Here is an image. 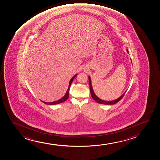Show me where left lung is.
Instances as JSON below:
<instances>
[{"label": "left lung", "instance_id": "left-lung-1", "mask_svg": "<svg viewBox=\"0 0 160 160\" xmlns=\"http://www.w3.org/2000/svg\"><path fill=\"white\" fill-rule=\"evenodd\" d=\"M127 52L129 53V51H128V49H127ZM131 62H132V61H131ZM88 82H89L90 92H91V97H92V98H93L97 102L99 103H101V104H103V105H114V104H115V103H118V101H120V100L123 98V97L124 96V94H125V92H126V91H125L120 97L118 98L117 99L114 100H112V101H104V100L100 99L97 96H96L95 93H94L93 90V88H92V84H91V78H90V76H88Z\"/></svg>", "mask_w": 160, "mask_h": 160}]
</instances>
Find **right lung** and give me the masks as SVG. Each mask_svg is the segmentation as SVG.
I'll return each instance as SVG.
<instances>
[{"mask_svg": "<svg viewBox=\"0 0 160 160\" xmlns=\"http://www.w3.org/2000/svg\"><path fill=\"white\" fill-rule=\"evenodd\" d=\"M76 76H77V74H76L75 75L72 77V79H70V82H69V87H68V90H67V91L66 93V94L64 95L63 97L61 99L59 100H58V101H54V102H44V101H42V102H44V103H45V104H46V105H57V104H59V103H60L63 102L64 101H66V100H67L68 97H69V89H70L71 84H72V82L73 81V79L75 78V77Z\"/></svg>", "mask_w": 160, "mask_h": 160, "instance_id": "add662e5", "label": "right lung"}]
</instances>
